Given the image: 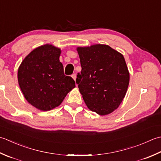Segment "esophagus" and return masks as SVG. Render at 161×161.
<instances>
[{
	"instance_id": "1",
	"label": "esophagus",
	"mask_w": 161,
	"mask_h": 161,
	"mask_svg": "<svg viewBox=\"0 0 161 161\" xmlns=\"http://www.w3.org/2000/svg\"><path fill=\"white\" fill-rule=\"evenodd\" d=\"M71 77H72V78H73L74 80H76V74H72L71 75Z\"/></svg>"
}]
</instances>
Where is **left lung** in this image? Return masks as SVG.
I'll return each mask as SVG.
<instances>
[{
    "label": "left lung",
    "instance_id": "1",
    "mask_svg": "<svg viewBox=\"0 0 161 161\" xmlns=\"http://www.w3.org/2000/svg\"><path fill=\"white\" fill-rule=\"evenodd\" d=\"M82 70L76 83L87 108L106 115L125 97L130 74L123 55L106 44L76 48Z\"/></svg>",
    "mask_w": 161,
    "mask_h": 161
}]
</instances>
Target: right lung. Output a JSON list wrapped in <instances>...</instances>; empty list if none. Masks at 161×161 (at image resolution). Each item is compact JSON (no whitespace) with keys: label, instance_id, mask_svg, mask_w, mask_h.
<instances>
[{"label":"right lung","instance_id":"add662e5","mask_svg":"<svg viewBox=\"0 0 161 161\" xmlns=\"http://www.w3.org/2000/svg\"><path fill=\"white\" fill-rule=\"evenodd\" d=\"M60 54V48L42 45L32 50L18 69L19 85L25 99L39 110L59 106L76 87L73 78L64 74Z\"/></svg>","mask_w":161,"mask_h":161}]
</instances>
